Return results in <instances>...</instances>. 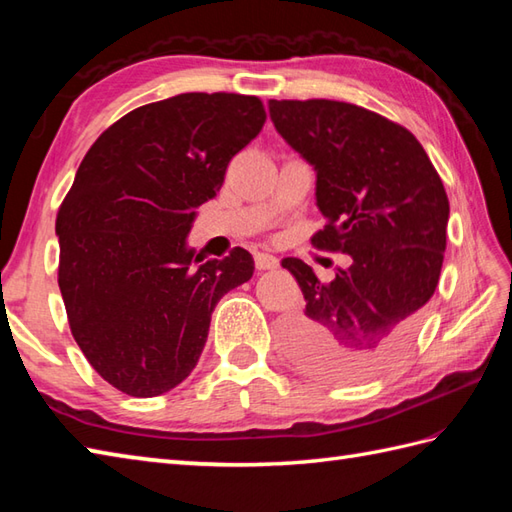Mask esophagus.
<instances>
[{
    "mask_svg": "<svg viewBox=\"0 0 512 512\" xmlns=\"http://www.w3.org/2000/svg\"><path fill=\"white\" fill-rule=\"evenodd\" d=\"M279 266V259L275 255H268V253H257L255 255V268L257 270H273Z\"/></svg>",
    "mask_w": 512,
    "mask_h": 512,
    "instance_id": "1",
    "label": "esophagus"
}]
</instances>
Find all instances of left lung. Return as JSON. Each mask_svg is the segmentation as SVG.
I'll list each match as a JSON object with an SVG mask.
<instances>
[{
	"label": "left lung",
	"mask_w": 512,
	"mask_h": 512,
	"mask_svg": "<svg viewBox=\"0 0 512 512\" xmlns=\"http://www.w3.org/2000/svg\"><path fill=\"white\" fill-rule=\"evenodd\" d=\"M286 143L317 171L325 226L312 244L352 257L330 284L286 257L306 310L284 328L290 358L330 383H363L405 354L436 292L449 198L418 138L343 101H270Z\"/></svg>",
	"instance_id": "8db88e82"
}]
</instances>
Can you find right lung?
Returning <instances> with one entry per match:
<instances>
[{
    "label": "right lung",
    "instance_id": "add662e5",
    "mask_svg": "<svg viewBox=\"0 0 512 512\" xmlns=\"http://www.w3.org/2000/svg\"><path fill=\"white\" fill-rule=\"evenodd\" d=\"M264 123L257 96L178 94L107 127L76 171L57 215L59 288L74 341L123 394L180 385L217 301L253 277L248 250L202 262L187 235Z\"/></svg>",
    "mask_w": 512,
    "mask_h": 512
}]
</instances>
